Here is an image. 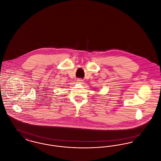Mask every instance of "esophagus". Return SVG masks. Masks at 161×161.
I'll use <instances>...</instances> for the list:
<instances>
[{"label":"esophagus","mask_w":161,"mask_h":161,"mask_svg":"<svg viewBox=\"0 0 161 161\" xmlns=\"http://www.w3.org/2000/svg\"><path fill=\"white\" fill-rule=\"evenodd\" d=\"M77 83H80V84H82V83H83V80H81V79H78V80H77Z\"/></svg>","instance_id":"34e87169"}]
</instances>
